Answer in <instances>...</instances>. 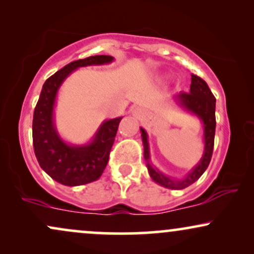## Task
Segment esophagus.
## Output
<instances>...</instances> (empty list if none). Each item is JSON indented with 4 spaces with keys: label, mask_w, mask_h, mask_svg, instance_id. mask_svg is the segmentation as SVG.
<instances>
[{
    "label": "esophagus",
    "mask_w": 254,
    "mask_h": 254,
    "mask_svg": "<svg viewBox=\"0 0 254 254\" xmlns=\"http://www.w3.org/2000/svg\"><path fill=\"white\" fill-rule=\"evenodd\" d=\"M132 115L136 116V117H138V118L143 117V111H142V109H140V108L132 109Z\"/></svg>",
    "instance_id": "obj_1"
}]
</instances>
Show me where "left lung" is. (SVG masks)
Segmentation results:
<instances>
[{"label": "left lung", "instance_id": "1", "mask_svg": "<svg viewBox=\"0 0 254 254\" xmlns=\"http://www.w3.org/2000/svg\"><path fill=\"white\" fill-rule=\"evenodd\" d=\"M179 108L188 114L194 115L202 124L203 129V152L198 163L182 179H174L158 170L150 160V146H149L148 133L143 127L140 129L143 148H144V160L151 180L157 185L168 189L180 190L193 185L206 172L213 154L215 136V98L209 90L207 82L197 75L191 74V84L189 93L180 92L173 97Z\"/></svg>", "mask_w": 254, "mask_h": 254}]
</instances>
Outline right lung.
I'll return each instance as SVG.
<instances>
[{
  "mask_svg": "<svg viewBox=\"0 0 254 254\" xmlns=\"http://www.w3.org/2000/svg\"><path fill=\"white\" fill-rule=\"evenodd\" d=\"M110 56H93L69 63L45 81L33 117V146L45 173L68 187L97 181L109 162L122 118L106 119L85 144H71L60 136L54 119L57 96L63 82L80 67L108 65Z\"/></svg>",
  "mask_w": 254,
  "mask_h": 254,
  "instance_id": "right-lung-1",
  "label": "right lung"
}]
</instances>
